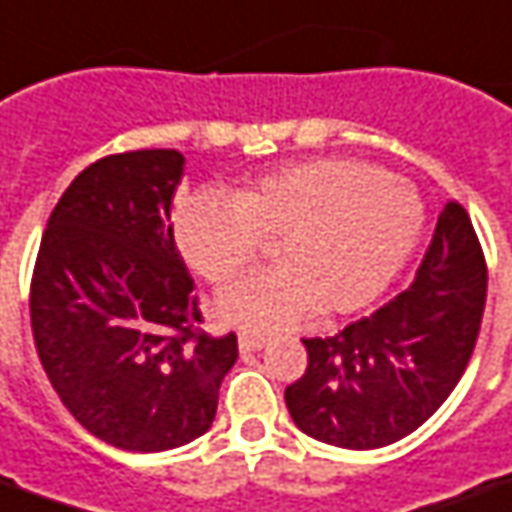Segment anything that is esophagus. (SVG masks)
Returning a JSON list of instances; mask_svg holds the SVG:
<instances>
[{
    "label": "esophagus",
    "instance_id": "esophagus-1",
    "mask_svg": "<svg viewBox=\"0 0 512 512\" xmlns=\"http://www.w3.org/2000/svg\"><path fill=\"white\" fill-rule=\"evenodd\" d=\"M264 343H267V340H264L262 334H256V331H239V351H242V354L262 351Z\"/></svg>",
    "mask_w": 512,
    "mask_h": 512
}]
</instances>
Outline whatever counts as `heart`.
Segmentation results:
<instances>
[{
  "instance_id": "1",
  "label": "heart",
  "mask_w": 512,
  "mask_h": 512,
  "mask_svg": "<svg viewBox=\"0 0 512 512\" xmlns=\"http://www.w3.org/2000/svg\"><path fill=\"white\" fill-rule=\"evenodd\" d=\"M424 231V203L410 183L348 158L270 169L231 197L195 195L175 214L186 264L225 287L273 242L278 267L220 301L225 320L256 331L287 329L373 303L407 264Z\"/></svg>"
}]
</instances>
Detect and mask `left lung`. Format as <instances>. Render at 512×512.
<instances>
[{
    "instance_id": "obj_1",
    "label": "left lung",
    "mask_w": 512,
    "mask_h": 512,
    "mask_svg": "<svg viewBox=\"0 0 512 512\" xmlns=\"http://www.w3.org/2000/svg\"><path fill=\"white\" fill-rule=\"evenodd\" d=\"M485 292L477 231L451 200L407 290L334 337L303 340L309 365L284 390L295 426L340 449H382L407 438L460 382Z\"/></svg>"
}]
</instances>
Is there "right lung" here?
I'll use <instances>...</instances> for the list:
<instances>
[{
  "instance_id": "1",
  "label": "right lung",
  "mask_w": 512,
  "mask_h": 512,
  "mask_svg": "<svg viewBox=\"0 0 512 512\" xmlns=\"http://www.w3.org/2000/svg\"><path fill=\"white\" fill-rule=\"evenodd\" d=\"M178 150L86 167L52 209L30 284L38 359L74 421L125 451L209 432L236 334L200 329L195 281L172 234Z\"/></svg>"
}]
</instances>
